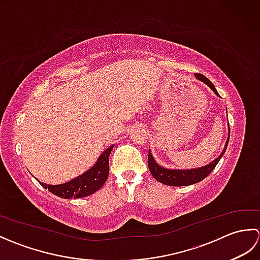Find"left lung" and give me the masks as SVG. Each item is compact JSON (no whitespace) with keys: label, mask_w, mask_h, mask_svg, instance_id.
<instances>
[{"label":"left lung","mask_w":260,"mask_h":260,"mask_svg":"<svg viewBox=\"0 0 260 260\" xmlns=\"http://www.w3.org/2000/svg\"><path fill=\"white\" fill-rule=\"evenodd\" d=\"M194 76L198 80H200L203 82V84H206L210 88V89H211L215 93V95L219 96L217 89H215L212 82L210 81L207 77H204L203 75H200V74H196ZM228 132H229L228 139H227V142H225L221 154H220L217 158H214L212 162H210L207 165H203V167H201V168L184 169V170L163 168L155 161V158L153 157L152 152L150 150L148 151L147 163H148V169H150L151 174L154 176V179H156L158 182H161V183H163L165 185L185 186V185H192L194 183H198V182H200L203 179H206L207 176L212 172V170L215 168V165L218 164L220 158L223 156V154H224L225 150H227V146H228V142H229V137H230V128Z\"/></svg>","instance_id":"1"}]
</instances>
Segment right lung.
<instances>
[{"instance_id":"add662e5","label":"right lung","mask_w":260,"mask_h":260,"mask_svg":"<svg viewBox=\"0 0 260 260\" xmlns=\"http://www.w3.org/2000/svg\"><path fill=\"white\" fill-rule=\"evenodd\" d=\"M114 145L106 148L99 155L96 163L87 170L85 173L80 174L77 178L70 180L62 184H47L40 182V184L50 191L52 194L62 199H77L88 197L98 191L106 182L109 173V154L112 152Z\"/></svg>"}]
</instances>
